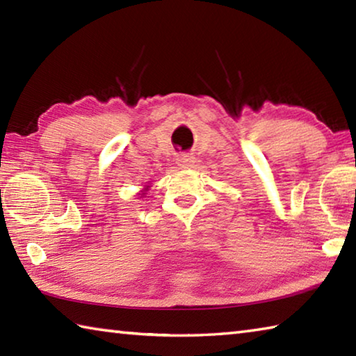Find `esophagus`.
<instances>
[{
    "mask_svg": "<svg viewBox=\"0 0 356 356\" xmlns=\"http://www.w3.org/2000/svg\"><path fill=\"white\" fill-rule=\"evenodd\" d=\"M177 163L182 168H190L193 166V163H195V157L190 156V154H182V156L177 159Z\"/></svg>",
    "mask_w": 356,
    "mask_h": 356,
    "instance_id": "34e87169",
    "label": "esophagus"
}]
</instances>
